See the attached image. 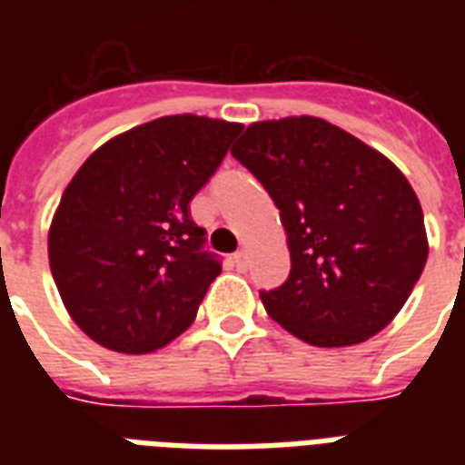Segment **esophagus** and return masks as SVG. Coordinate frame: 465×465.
Returning <instances> with one entry per match:
<instances>
[{
  "label": "esophagus",
  "mask_w": 465,
  "mask_h": 465,
  "mask_svg": "<svg viewBox=\"0 0 465 465\" xmlns=\"http://www.w3.org/2000/svg\"><path fill=\"white\" fill-rule=\"evenodd\" d=\"M233 262H236V268L239 270H246L248 268V251L246 248H241L233 253Z\"/></svg>",
  "instance_id": "esophagus-1"
}]
</instances>
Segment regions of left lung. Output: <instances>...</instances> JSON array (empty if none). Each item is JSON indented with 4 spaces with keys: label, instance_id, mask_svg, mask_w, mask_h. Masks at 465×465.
Segmentation results:
<instances>
[{
    "label": "left lung",
    "instance_id": "1",
    "mask_svg": "<svg viewBox=\"0 0 465 465\" xmlns=\"http://www.w3.org/2000/svg\"><path fill=\"white\" fill-rule=\"evenodd\" d=\"M232 154L268 190L287 232L290 277L261 292L270 318L316 347L383 331L430 251L420 200L396 163L313 115L253 123Z\"/></svg>",
    "mask_w": 465,
    "mask_h": 465
}]
</instances>
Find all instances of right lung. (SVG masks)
Here are the masks:
<instances>
[{"mask_svg":"<svg viewBox=\"0 0 465 465\" xmlns=\"http://www.w3.org/2000/svg\"><path fill=\"white\" fill-rule=\"evenodd\" d=\"M239 123L166 115L98 147L62 193L47 258L64 309L94 342L125 354L168 345L222 272L190 200Z\"/></svg>","mask_w":465,"mask_h":465,"instance_id":"right-lung-1","label":"right lung"}]
</instances>
